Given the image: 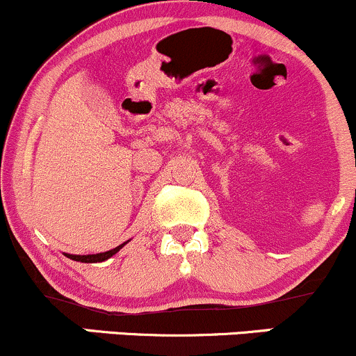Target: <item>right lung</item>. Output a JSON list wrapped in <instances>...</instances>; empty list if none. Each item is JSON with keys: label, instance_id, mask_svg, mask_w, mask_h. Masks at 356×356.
I'll return each mask as SVG.
<instances>
[{"label": "right lung", "instance_id": "add662e5", "mask_svg": "<svg viewBox=\"0 0 356 356\" xmlns=\"http://www.w3.org/2000/svg\"><path fill=\"white\" fill-rule=\"evenodd\" d=\"M125 244L127 243L120 244V246H117V248H113V249H110V251L99 252V254H83V256H80V254H67V252H65V256L70 257V259H73V261H80V263H102V261L108 259V257H112L113 254H117V252L120 251V249L124 248Z\"/></svg>", "mask_w": 356, "mask_h": 356}]
</instances>
